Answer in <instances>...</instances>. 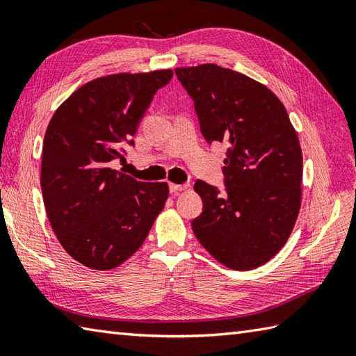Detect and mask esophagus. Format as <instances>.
I'll return each instance as SVG.
<instances>
[{
	"instance_id": "34e87169",
	"label": "esophagus",
	"mask_w": 356,
	"mask_h": 356,
	"mask_svg": "<svg viewBox=\"0 0 356 356\" xmlns=\"http://www.w3.org/2000/svg\"><path fill=\"white\" fill-rule=\"evenodd\" d=\"M188 188V185L185 184V185H177V184H170V193H180V191H184V190H186Z\"/></svg>"
}]
</instances>
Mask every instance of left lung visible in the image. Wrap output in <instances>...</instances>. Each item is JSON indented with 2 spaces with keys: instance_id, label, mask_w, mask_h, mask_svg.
<instances>
[{
  "instance_id": "8db88e82",
  "label": "left lung",
  "mask_w": 356,
  "mask_h": 356,
  "mask_svg": "<svg viewBox=\"0 0 356 356\" xmlns=\"http://www.w3.org/2000/svg\"><path fill=\"white\" fill-rule=\"evenodd\" d=\"M209 143L228 145L225 193L203 180L191 222L202 246L236 270L269 261L289 238L301 205L303 154L284 105L260 82L216 64L176 69Z\"/></svg>"
}]
</instances>
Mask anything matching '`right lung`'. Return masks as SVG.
<instances>
[{
  "label": "right lung",
  "instance_id": "obj_1",
  "mask_svg": "<svg viewBox=\"0 0 356 356\" xmlns=\"http://www.w3.org/2000/svg\"><path fill=\"white\" fill-rule=\"evenodd\" d=\"M171 70L97 78L72 93L44 136L41 190L59 243L87 268L119 266L145 241L168 199L166 184L110 168L122 159Z\"/></svg>",
  "mask_w": 356,
  "mask_h": 356
}]
</instances>
